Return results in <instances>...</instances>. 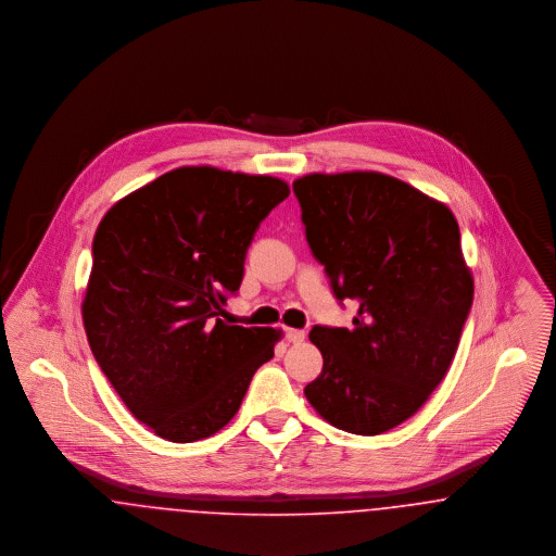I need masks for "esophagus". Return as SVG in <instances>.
Wrapping results in <instances>:
<instances>
[{"label": "esophagus", "mask_w": 556, "mask_h": 556, "mask_svg": "<svg viewBox=\"0 0 556 556\" xmlns=\"http://www.w3.org/2000/svg\"><path fill=\"white\" fill-rule=\"evenodd\" d=\"M305 339V330H299V328H287V341L291 343H301Z\"/></svg>", "instance_id": "1"}]
</instances>
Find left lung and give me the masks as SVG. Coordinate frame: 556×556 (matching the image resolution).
<instances>
[{"label": "left lung", "instance_id": "1", "mask_svg": "<svg viewBox=\"0 0 556 556\" xmlns=\"http://www.w3.org/2000/svg\"><path fill=\"white\" fill-rule=\"evenodd\" d=\"M305 236L351 328L314 326L324 357L305 397L326 422L379 435L416 414L445 377L472 303V274L454 213L379 172L292 181Z\"/></svg>", "mask_w": 556, "mask_h": 556}]
</instances>
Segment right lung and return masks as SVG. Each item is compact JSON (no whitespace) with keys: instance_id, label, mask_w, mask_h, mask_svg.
<instances>
[{"instance_id":"right-lung-1","label":"right lung","mask_w":556,"mask_h":556,"mask_svg":"<svg viewBox=\"0 0 556 556\" xmlns=\"http://www.w3.org/2000/svg\"><path fill=\"white\" fill-rule=\"evenodd\" d=\"M291 194L280 177L177 167L102 217L81 303L89 348L152 433L192 443L224 429L280 328L226 324L247 249Z\"/></svg>"}]
</instances>
